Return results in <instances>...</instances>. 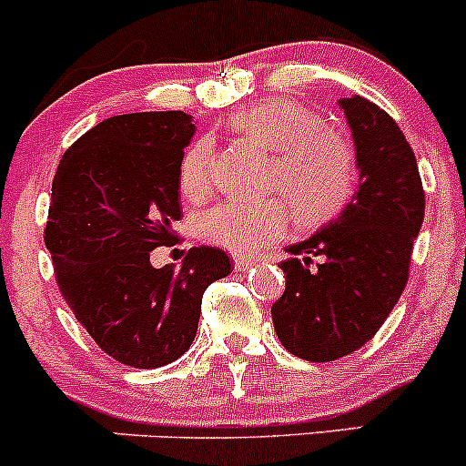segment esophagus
Returning a JSON list of instances; mask_svg holds the SVG:
<instances>
[{"instance_id": "esophagus-1", "label": "esophagus", "mask_w": 466, "mask_h": 466, "mask_svg": "<svg viewBox=\"0 0 466 466\" xmlns=\"http://www.w3.org/2000/svg\"><path fill=\"white\" fill-rule=\"evenodd\" d=\"M232 261H234V270H248V268H252V266H257V261L255 257H243V255H234L232 257Z\"/></svg>"}]
</instances>
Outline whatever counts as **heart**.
<instances>
[{
    "label": "heart",
    "mask_w": 466,
    "mask_h": 466,
    "mask_svg": "<svg viewBox=\"0 0 466 466\" xmlns=\"http://www.w3.org/2000/svg\"><path fill=\"white\" fill-rule=\"evenodd\" d=\"M246 142L275 153L268 189L290 205L307 228L336 218L356 191L359 167L351 146L311 107L289 98H268L229 119ZM177 185L189 200L214 189V142L196 137L177 167ZM289 207L279 198L261 203H225L200 216L198 234L211 246L250 255L289 232Z\"/></svg>",
    "instance_id": "b5f03b06"
}]
</instances>
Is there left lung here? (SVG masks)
<instances>
[{"label": "left lung", "instance_id": "8db88e82", "mask_svg": "<svg viewBox=\"0 0 466 466\" xmlns=\"http://www.w3.org/2000/svg\"><path fill=\"white\" fill-rule=\"evenodd\" d=\"M360 185L340 216L281 261L286 290L272 304L277 338L290 354L329 363L360 350L383 327L410 275L424 220L415 153L397 121L363 96L342 98ZM313 256H322L309 268Z\"/></svg>", "mask_w": 466, "mask_h": 466}]
</instances>
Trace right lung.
Returning <instances> with one entry per match:
<instances>
[{
    "mask_svg": "<svg viewBox=\"0 0 466 466\" xmlns=\"http://www.w3.org/2000/svg\"><path fill=\"white\" fill-rule=\"evenodd\" d=\"M191 115L110 116L67 148L51 185L45 246L76 320L119 363L153 370L191 347L207 286L229 275L220 248H191L182 266H150L177 243V167Z\"/></svg>",
    "mask_w": 466,
    "mask_h": 466,
    "instance_id": "1",
    "label": "right lung"
}]
</instances>
